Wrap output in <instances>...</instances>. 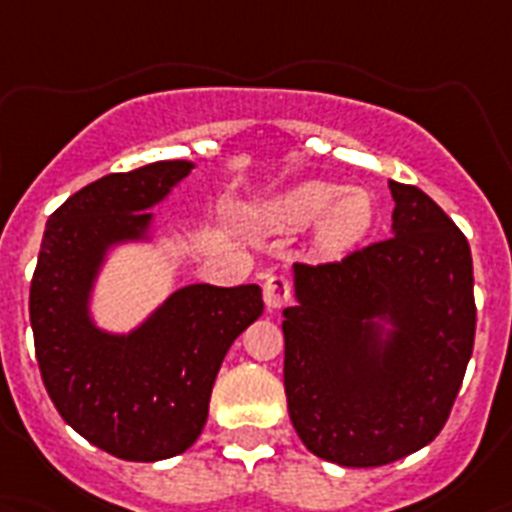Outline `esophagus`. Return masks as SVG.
<instances>
[{
  "mask_svg": "<svg viewBox=\"0 0 512 512\" xmlns=\"http://www.w3.org/2000/svg\"><path fill=\"white\" fill-rule=\"evenodd\" d=\"M262 299H265L268 309H281L291 299V283H288L286 275H270L262 286Z\"/></svg>",
  "mask_w": 512,
  "mask_h": 512,
  "instance_id": "1",
  "label": "esophagus"
}]
</instances>
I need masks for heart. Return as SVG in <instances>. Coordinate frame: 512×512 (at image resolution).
<instances>
[{
	"instance_id": "1",
	"label": "heart",
	"mask_w": 512,
	"mask_h": 512,
	"mask_svg": "<svg viewBox=\"0 0 512 512\" xmlns=\"http://www.w3.org/2000/svg\"><path fill=\"white\" fill-rule=\"evenodd\" d=\"M260 221L275 231H304L317 225V247L330 257H340L371 231L376 219L371 193L342 188L337 182L304 180L283 193L262 201Z\"/></svg>"
}]
</instances>
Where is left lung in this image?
<instances>
[{
	"instance_id": "8db88e82",
	"label": "left lung",
	"mask_w": 512,
	"mask_h": 512,
	"mask_svg": "<svg viewBox=\"0 0 512 512\" xmlns=\"http://www.w3.org/2000/svg\"><path fill=\"white\" fill-rule=\"evenodd\" d=\"M391 237L327 265H293L283 309L288 415L314 456L384 466L428 446L474 348L471 250L415 185L389 180Z\"/></svg>"
}]
</instances>
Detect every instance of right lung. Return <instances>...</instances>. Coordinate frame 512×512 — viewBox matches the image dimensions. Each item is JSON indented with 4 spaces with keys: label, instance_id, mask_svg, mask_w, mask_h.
Returning a JSON list of instances; mask_svg holds the SVG:
<instances>
[{
    "label": "right lung",
    "instance_id": "obj_1",
    "mask_svg": "<svg viewBox=\"0 0 512 512\" xmlns=\"http://www.w3.org/2000/svg\"><path fill=\"white\" fill-rule=\"evenodd\" d=\"M185 159L115 172L48 219L30 283V327L48 397L66 425L123 461L188 451L208 417L226 350L262 314L260 286L177 288L131 332L92 317L108 255L151 242L154 208L190 175Z\"/></svg>",
    "mask_w": 512,
    "mask_h": 512
}]
</instances>
